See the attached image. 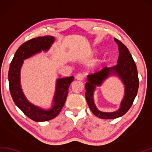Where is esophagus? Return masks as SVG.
<instances>
[{
    "instance_id": "1",
    "label": "esophagus",
    "mask_w": 152,
    "mask_h": 152,
    "mask_svg": "<svg viewBox=\"0 0 152 152\" xmlns=\"http://www.w3.org/2000/svg\"><path fill=\"white\" fill-rule=\"evenodd\" d=\"M76 79L79 80H83L84 79H85V75L81 73H78L76 75Z\"/></svg>"
}]
</instances>
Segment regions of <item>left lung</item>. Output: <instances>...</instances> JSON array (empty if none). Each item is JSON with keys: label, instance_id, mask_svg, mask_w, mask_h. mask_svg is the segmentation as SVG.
<instances>
[{"label": "left lung", "instance_id": "1", "mask_svg": "<svg viewBox=\"0 0 152 152\" xmlns=\"http://www.w3.org/2000/svg\"><path fill=\"white\" fill-rule=\"evenodd\" d=\"M118 46L119 57L116 66H107L88 76V82L85 85L86 90V100L91 111L94 115L102 119H114L124 115L132 106L138 92L139 86V75L136 64L127 47L120 40L114 38ZM113 74L118 75L125 85L126 92L120 109L114 113H103L96 109L93 99V91L96 86H100L103 80Z\"/></svg>", "mask_w": 152, "mask_h": 152}]
</instances>
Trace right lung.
Instances as JSON below:
<instances>
[{
    "label": "right lung",
    "mask_w": 152,
    "mask_h": 152,
    "mask_svg": "<svg viewBox=\"0 0 152 152\" xmlns=\"http://www.w3.org/2000/svg\"><path fill=\"white\" fill-rule=\"evenodd\" d=\"M54 41V37L45 36L31 39L23 43L17 50L9 68L10 91L13 102L26 116L35 122H45L55 118L58 115L64 105L69 87L74 80L73 76L57 80L53 107L48 110H42L31 104L23 94L20 85L19 78L20 69L23 63V60L41 50H48Z\"/></svg>",
    "instance_id": "add662e5"
}]
</instances>
